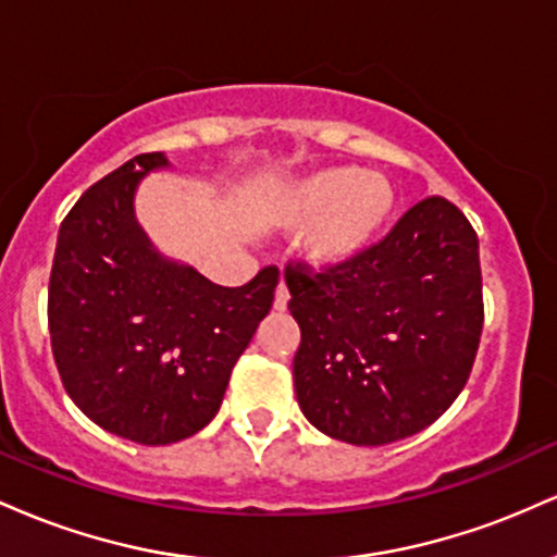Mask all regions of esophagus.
<instances>
[{
    "label": "esophagus",
    "mask_w": 557,
    "mask_h": 557,
    "mask_svg": "<svg viewBox=\"0 0 557 557\" xmlns=\"http://www.w3.org/2000/svg\"><path fill=\"white\" fill-rule=\"evenodd\" d=\"M287 300H290V293H287V285L280 283L277 290H274V309L285 311V309H287Z\"/></svg>",
    "instance_id": "obj_1"
}]
</instances>
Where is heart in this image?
Masks as SVG:
<instances>
[{
	"label": "heart",
	"instance_id": "obj_1",
	"mask_svg": "<svg viewBox=\"0 0 557 557\" xmlns=\"http://www.w3.org/2000/svg\"><path fill=\"white\" fill-rule=\"evenodd\" d=\"M395 214V190L382 175L359 168L311 172L287 190L280 220L309 227L306 257L314 267L350 264L385 235Z\"/></svg>",
	"mask_w": 557,
	"mask_h": 557
}]
</instances>
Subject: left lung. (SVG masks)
I'll list each match as a JSON object with an SVG mask.
<instances>
[{"label":"left lung","instance_id":"8db88e82","mask_svg":"<svg viewBox=\"0 0 557 557\" xmlns=\"http://www.w3.org/2000/svg\"><path fill=\"white\" fill-rule=\"evenodd\" d=\"M300 345L293 382L327 437L387 445L437 421L461 395L484 324L479 238L430 196L350 264H287Z\"/></svg>","mask_w":557,"mask_h":557}]
</instances>
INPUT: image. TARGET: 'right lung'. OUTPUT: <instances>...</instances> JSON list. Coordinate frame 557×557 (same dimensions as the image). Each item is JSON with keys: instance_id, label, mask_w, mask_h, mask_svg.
Instances as JSON below:
<instances>
[{"instance_id": "add662e5", "label": "right lung", "mask_w": 557, "mask_h": 557, "mask_svg": "<svg viewBox=\"0 0 557 557\" xmlns=\"http://www.w3.org/2000/svg\"><path fill=\"white\" fill-rule=\"evenodd\" d=\"M162 151L94 183L62 220L49 277V335L67 395L101 430L181 443L220 411L235 361L270 314L277 267L214 285L157 251L133 198Z\"/></svg>"}]
</instances>
